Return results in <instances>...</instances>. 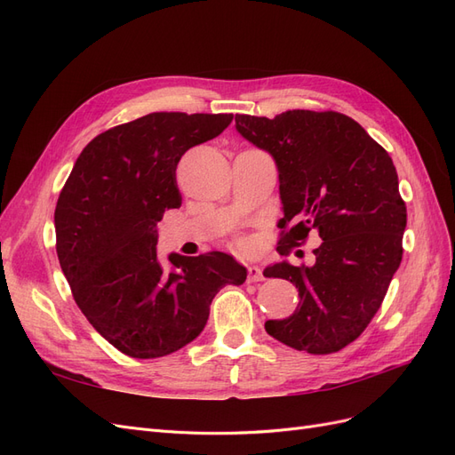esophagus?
<instances>
[{"instance_id":"1","label":"esophagus","mask_w":455,"mask_h":455,"mask_svg":"<svg viewBox=\"0 0 455 455\" xmlns=\"http://www.w3.org/2000/svg\"><path fill=\"white\" fill-rule=\"evenodd\" d=\"M249 281L251 283H258V281H264V273L258 266H249Z\"/></svg>"}]
</instances>
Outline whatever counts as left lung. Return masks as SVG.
Instances as JSON below:
<instances>
[{"instance_id":"obj_1","label":"left lung","mask_w":455,"mask_h":455,"mask_svg":"<svg viewBox=\"0 0 455 455\" xmlns=\"http://www.w3.org/2000/svg\"><path fill=\"white\" fill-rule=\"evenodd\" d=\"M243 139L266 149L279 171L284 216L277 251L286 256L316 231L313 266H269L266 277L296 284L299 304L266 332L313 355L336 353L374 319L403 259L406 204L396 169L355 119L338 112L291 109L267 117L235 116Z\"/></svg>"}]
</instances>
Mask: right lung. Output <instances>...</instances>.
I'll list each match as a JSON object with an SVG mask.
<instances>
[{"label": "right lung", "mask_w": 455, "mask_h": 455, "mask_svg": "<svg viewBox=\"0 0 455 455\" xmlns=\"http://www.w3.org/2000/svg\"><path fill=\"white\" fill-rule=\"evenodd\" d=\"M231 114L156 112L117 125L81 151L54 209L57 254L77 307L134 359L171 355L209 321L220 288L243 284L233 256L157 258V222L178 209L176 164L212 140Z\"/></svg>", "instance_id": "1"}]
</instances>
